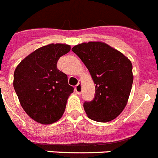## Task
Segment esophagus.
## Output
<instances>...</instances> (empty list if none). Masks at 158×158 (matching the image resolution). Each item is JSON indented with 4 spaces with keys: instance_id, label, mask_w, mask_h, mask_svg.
I'll return each instance as SVG.
<instances>
[{
    "instance_id": "obj_1",
    "label": "esophagus",
    "mask_w": 158,
    "mask_h": 158,
    "mask_svg": "<svg viewBox=\"0 0 158 158\" xmlns=\"http://www.w3.org/2000/svg\"><path fill=\"white\" fill-rule=\"evenodd\" d=\"M75 92L77 93L78 95L81 94V92H82V89H81V85L80 83L77 84L75 87Z\"/></svg>"
}]
</instances>
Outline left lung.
Returning a JSON list of instances; mask_svg holds the SVG:
<instances>
[{
    "label": "left lung",
    "mask_w": 158,
    "mask_h": 158,
    "mask_svg": "<svg viewBox=\"0 0 158 158\" xmlns=\"http://www.w3.org/2000/svg\"><path fill=\"white\" fill-rule=\"evenodd\" d=\"M72 51L81 58L96 84L95 96L84 103L88 117L106 123L126 107L133 84L132 64L121 52L101 42L78 44Z\"/></svg>",
    "instance_id": "8db88e82"
}]
</instances>
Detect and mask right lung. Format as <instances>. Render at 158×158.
Listing matches in <instances>:
<instances>
[{"label": "right lung", "mask_w": 158, "mask_h": 158, "mask_svg": "<svg viewBox=\"0 0 158 158\" xmlns=\"http://www.w3.org/2000/svg\"><path fill=\"white\" fill-rule=\"evenodd\" d=\"M70 51L66 44H49L27 56L15 69L13 87L19 103L36 122L51 124L63 115L73 93L67 75L57 68L60 57Z\"/></svg>", "instance_id": "add662e5"}]
</instances>
